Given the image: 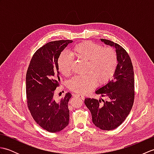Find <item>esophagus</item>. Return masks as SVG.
Instances as JSON below:
<instances>
[{
    "label": "esophagus",
    "instance_id": "obj_1",
    "mask_svg": "<svg viewBox=\"0 0 154 154\" xmlns=\"http://www.w3.org/2000/svg\"><path fill=\"white\" fill-rule=\"evenodd\" d=\"M74 95L75 97H77L80 98V99H82V100H84V99H85V97L83 95H81V94H74Z\"/></svg>",
    "mask_w": 154,
    "mask_h": 154
}]
</instances>
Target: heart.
Here are the masks:
<instances>
[{
  "label": "heart",
  "instance_id": "1",
  "mask_svg": "<svg viewBox=\"0 0 154 154\" xmlns=\"http://www.w3.org/2000/svg\"><path fill=\"white\" fill-rule=\"evenodd\" d=\"M73 54L77 59L87 61L86 73L83 76H75L68 81L69 89L78 94H86L93 90L98 82L107 83L114 77L118 66V57L112 48H103L91 41L75 45ZM59 70L65 76L70 75L73 61L66 52H62L57 60Z\"/></svg>",
  "mask_w": 154,
  "mask_h": 154
}]
</instances>
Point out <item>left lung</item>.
Masks as SVG:
<instances>
[{"label": "left lung", "mask_w": 154, "mask_h": 154, "mask_svg": "<svg viewBox=\"0 0 154 154\" xmlns=\"http://www.w3.org/2000/svg\"><path fill=\"white\" fill-rule=\"evenodd\" d=\"M101 42L115 48L118 66L112 79L96 91V93L106 98H86L85 104L92 115L93 124L103 130L116 128L131 110L134 99V75L131 59L126 51L118 44L100 39Z\"/></svg>", "instance_id": "1"}]
</instances>
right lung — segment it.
Segmentation results:
<instances>
[{"label": "right lung", "mask_w": 154, "mask_h": 154, "mask_svg": "<svg viewBox=\"0 0 154 154\" xmlns=\"http://www.w3.org/2000/svg\"><path fill=\"white\" fill-rule=\"evenodd\" d=\"M72 42H50L38 49L32 57L26 73L28 109L35 122L52 133L64 129L69 120L68 102L71 94L66 93L60 100H55L54 95L60 81L58 57Z\"/></svg>", "instance_id": "1"}]
</instances>
